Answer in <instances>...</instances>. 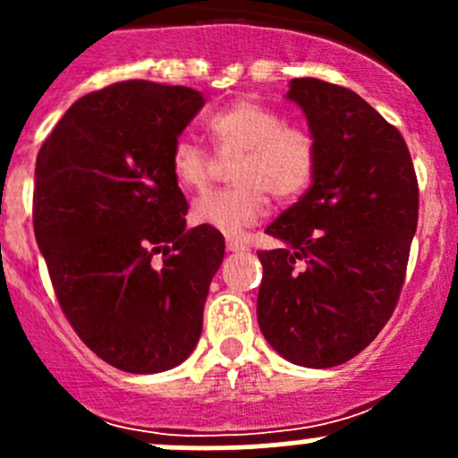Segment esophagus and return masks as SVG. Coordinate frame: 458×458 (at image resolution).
<instances>
[{"label":"esophagus","instance_id":"obj_1","mask_svg":"<svg viewBox=\"0 0 458 458\" xmlns=\"http://www.w3.org/2000/svg\"><path fill=\"white\" fill-rule=\"evenodd\" d=\"M225 248H228L230 252H243L248 250V243L239 242V239H228V242H225Z\"/></svg>","mask_w":458,"mask_h":458}]
</instances>
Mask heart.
<instances>
[{"label":"heart","instance_id":"1","mask_svg":"<svg viewBox=\"0 0 458 458\" xmlns=\"http://www.w3.org/2000/svg\"><path fill=\"white\" fill-rule=\"evenodd\" d=\"M221 159H237L230 170L234 188L195 201L192 221L224 234H242L267 208V197L293 201L306 192L317 170V141L308 128L252 99H239L206 123ZM170 173L182 191L203 192L216 174V161L191 137L170 150Z\"/></svg>","mask_w":458,"mask_h":458}]
</instances>
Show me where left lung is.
<instances>
[{
	"instance_id": "1",
	"label": "left lung",
	"mask_w": 458,
	"mask_h": 458,
	"mask_svg": "<svg viewBox=\"0 0 458 458\" xmlns=\"http://www.w3.org/2000/svg\"><path fill=\"white\" fill-rule=\"evenodd\" d=\"M288 99L317 141L312 186L266 228L257 318L267 344L306 368H332L377 339L403 288L419 183L403 137L357 92L301 77Z\"/></svg>"
}]
</instances>
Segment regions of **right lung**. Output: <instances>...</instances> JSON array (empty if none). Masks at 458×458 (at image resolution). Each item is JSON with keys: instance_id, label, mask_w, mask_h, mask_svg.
I'll list each match as a JSON object with an SVG mask.
<instances>
[{"instance_id": "obj_1", "label": "right lung", "mask_w": 458, "mask_h": 458, "mask_svg": "<svg viewBox=\"0 0 458 458\" xmlns=\"http://www.w3.org/2000/svg\"><path fill=\"white\" fill-rule=\"evenodd\" d=\"M199 90L119 81L81 97L41 146L32 224L64 315L88 348L132 374L179 366L201 336L225 243L186 228L170 173Z\"/></svg>"}]
</instances>
